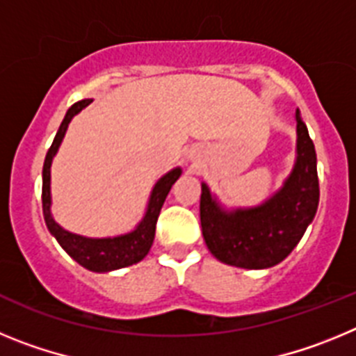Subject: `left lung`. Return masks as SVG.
<instances>
[{
	"label": "left lung",
	"instance_id": "obj_1",
	"mask_svg": "<svg viewBox=\"0 0 356 356\" xmlns=\"http://www.w3.org/2000/svg\"><path fill=\"white\" fill-rule=\"evenodd\" d=\"M319 205L317 156L307 124L296 110V160L284 185L260 205L226 209L201 184V232L219 262L242 269H269L291 254Z\"/></svg>",
	"mask_w": 356,
	"mask_h": 356
}]
</instances>
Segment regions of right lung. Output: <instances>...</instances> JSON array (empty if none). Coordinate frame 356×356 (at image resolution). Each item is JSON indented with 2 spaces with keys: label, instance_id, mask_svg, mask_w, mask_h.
<instances>
[{
  "label": "right lung",
  "instance_id": "1",
  "mask_svg": "<svg viewBox=\"0 0 356 356\" xmlns=\"http://www.w3.org/2000/svg\"><path fill=\"white\" fill-rule=\"evenodd\" d=\"M90 103H92V99H81V102L74 103L67 110V114H65L60 128L56 131L55 139H53L42 168V212L49 234L56 238V242L64 248V251L72 260H76L81 267L89 269V271L110 273L115 271V269H122V267L134 266L149 253L151 246H153V238H155L156 219H159L160 210H162L169 191L181 176V168L171 169L153 185L143 219L127 234L114 235V237H85V235L72 234L69 229L62 228L51 213V163L58 153L62 140H64L69 122Z\"/></svg>",
  "mask_w": 356,
  "mask_h": 356
}]
</instances>
